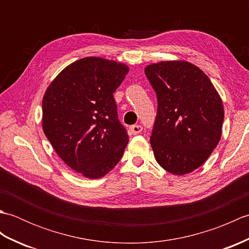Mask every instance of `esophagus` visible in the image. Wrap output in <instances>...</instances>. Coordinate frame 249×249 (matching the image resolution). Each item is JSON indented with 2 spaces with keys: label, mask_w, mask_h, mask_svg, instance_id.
I'll list each match as a JSON object with an SVG mask.
<instances>
[{
  "label": "esophagus",
  "mask_w": 249,
  "mask_h": 249,
  "mask_svg": "<svg viewBox=\"0 0 249 249\" xmlns=\"http://www.w3.org/2000/svg\"><path fill=\"white\" fill-rule=\"evenodd\" d=\"M129 130H130V134L138 135L142 131V126L141 125H133V126H130Z\"/></svg>",
  "instance_id": "esophagus-1"
}]
</instances>
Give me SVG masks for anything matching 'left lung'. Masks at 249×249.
Returning a JSON list of instances; mask_svg holds the SVG:
<instances>
[{
    "mask_svg": "<svg viewBox=\"0 0 249 249\" xmlns=\"http://www.w3.org/2000/svg\"><path fill=\"white\" fill-rule=\"evenodd\" d=\"M157 95L151 145L158 165L176 176L202 166L223 131L224 105L209 77L186 61H161L144 68Z\"/></svg>",
    "mask_w": 249,
    "mask_h": 249,
    "instance_id": "obj_1",
    "label": "left lung"
}]
</instances>
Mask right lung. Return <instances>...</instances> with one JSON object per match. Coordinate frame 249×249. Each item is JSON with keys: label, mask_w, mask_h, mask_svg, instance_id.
Returning a JSON list of instances; mask_svg holds the SVG:
<instances>
[{"label": "right lung", "mask_w": 249, "mask_h": 249, "mask_svg": "<svg viewBox=\"0 0 249 249\" xmlns=\"http://www.w3.org/2000/svg\"><path fill=\"white\" fill-rule=\"evenodd\" d=\"M128 71L123 63L88 56L66 66L46 89L44 133L62 160L84 178L105 177L128 143L113 98Z\"/></svg>", "instance_id": "1"}]
</instances>
